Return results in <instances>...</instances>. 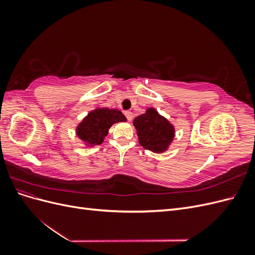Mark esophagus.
I'll list each match as a JSON object with an SVG mask.
<instances>
[{
  "instance_id": "34e87169",
  "label": "esophagus",
  "mask_w": 255,
  "mask_h": 255,
  "mask_svg": "<svg viewBox=\"0 0 255 255\" xmlns=\"http://www.w3.org/2000/svg\"><path fill=\"white\" fill-rule=\"evenodd\" d=\"M125 115H126V117H127V119H128V121H130V120L133 119V113H132V112L127 111V112H125Z\"/></svg>"
}]
</instances>
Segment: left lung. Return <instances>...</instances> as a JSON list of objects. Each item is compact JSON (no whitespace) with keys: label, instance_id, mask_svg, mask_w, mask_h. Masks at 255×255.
Returning <instances> with one entry per match:
<instances>
[{"label":"left lung","instance_id":"left-lung-1","mask_svg":"<svg viewBox=\"0 0 255 255\" xmlns=\"http://www.w3.org/2000/svg\"><path fill=\"white\" fill-rule=\"evenodd\" d=\"M139 143L144 149L161 153L168 149L174 137V128L156 110L148 109L133 121Z\"/></svg>","mask_w":255,"mask_h":255}]
</instances>
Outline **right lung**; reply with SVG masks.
Masks as SVG:
<instances>
[{"label": "right lung", "mask_w": 255, "mask_h": 255, "mask_svg": "<svg viewBox=\"0 0 255 255\" xmlns=\"http://www.w3.org/2000/svg\"><path fill=\"white\" fill-rule=\"evenodd\" d=\"M127 121L126 116L118 110L96 109L90 112L76 128V135L88 145L101 144L114 123Z\"/></svg>", "instance_id": "obj_1"}]
</instances>
